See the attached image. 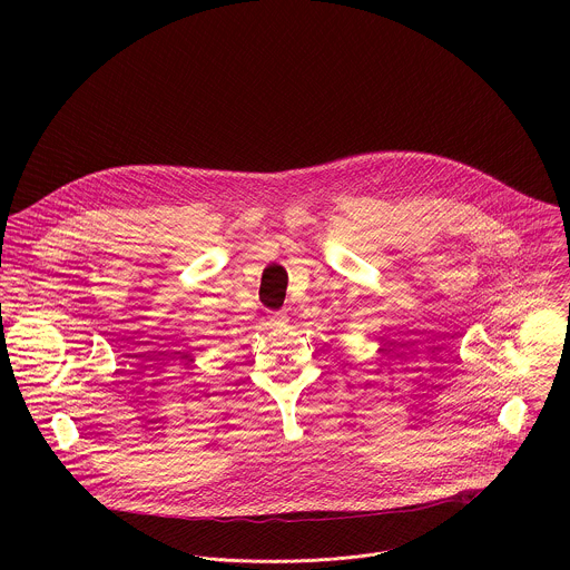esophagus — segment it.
<instances>
[{"mask_svg":"<svg viewBox=\"0 0 570 570\" xmlns=\"http://www.w3.org/2000/svg\"><path fill=\"white\" fill-rule=\"evenodd\" d=\"M283 321H285V314H281V312H276V314L269 316V323H272V325H278V323H283Z\"/></svg>","mask_w":570,"mask_h":570,"instance_id":"esophagus-1","label":"esophagus"}]
</instances>
